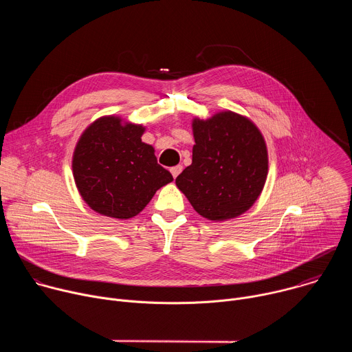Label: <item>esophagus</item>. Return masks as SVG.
Masks as SVG:
<instances>
[{"mask_svg":"<svg viewBox=\"0 0 352 352\" xmlns=\"http://www.w3.org/2000/svg\"><path fill=\"white\" fill-rule=\"evenodd\" d=\"M170 171H171L173 177H174V178H177V177L181 174V171H182V166H174V167H171V168H170Z\"/></svg>","mask_w":352,"mask_h":352,"instance_id":"34e87169","label":"esophagus"}]
</instances>
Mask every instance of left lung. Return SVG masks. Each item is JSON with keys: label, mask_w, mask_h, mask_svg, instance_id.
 Wrapping results in <instances>:
<instances>
[{"label": "left lung", "mask_w": 352, "mask_h": 352, "mask_svg": "<svg viewBox=\"0 0 352 352\" xmlns=\"http://www.w3.org/2000/svg\"><path fill=\"white\" fill-rule=\"evenodd\" d=\"M192 164L175 179L193 209L213 221L245 213L267 177V148L254 122L232 111L193 120Z\"/></svg>", "instance_id": "8db88e82"}]
</instances>
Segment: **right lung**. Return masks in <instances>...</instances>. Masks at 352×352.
<instances>
[{
  "label": "right lung",
  "instance_id": "obj_1",
  "mask_svg": "<svg viewBox=\"0 0 352 352\" xmlns=\"http://www.w3.org/2000/svg\"><path fill=\"white\" fill-rule=\"evenodd\" d=\"M144 128L122 125L120 118L94 121L80 136L72 160L75 184L97 213L131 219L140 213L157 189L173 181L157 164L155 148L142 142Z\"/></svg>",
  "mask_w": 352,
  "mask_h": 352
}]
</instances>
